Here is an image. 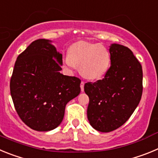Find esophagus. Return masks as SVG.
<instances>
[{"label": "esophagus", "mask_w": 158, "mask_h": 158, "mask_svg": "<svg viewBox=\"0 0 158 158\" xmlns=\"http://www.w3.org/2000/svg\"><path fill=\"white\" fill-rule=\"evenodd\" d=\"M84 85H85V82L84 81H81V91L83 92L84 91Z\"/></svg>", "instance_id": "esophagus-1"}]
</instances>
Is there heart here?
<instances>
[{"label": "heart", "instance_id": "b5f03b06", "mask_svg": "<svg viewBox=\"0 0 158 158\" xmlns=\"http://www.w3.org/2000/svg\"><path fill=\"white\" fill-rule=\"evenodd\" d=\"M109 50L100 43L79 42L69 47L64 64L69 68L79 67L81 74L89 80L104 76L111 65Z\"/></svg>", "mask_w": 158, "mask_h": 158}]
</instances>
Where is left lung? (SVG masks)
I'll return each instance as SVG.
<instances>
[{
  "label": "left lung",
  "mask_w": 158,
  "mask_h": 158,
  "mask_svg": "<svg viewBox=\"0 0 158 158\" xmlns=\"http://www.w3.org/2000/svg\"><path fill=\"white\" fill-rule=\"evenodd\" d=\"M111 66L102 80L85 85L89 97L87 116L96 131L110 132L123 125L133 114L142 94V69L128 47L110 46Z\"/></svg>",
  "instance_id": "8db88e82"
}]
</instances>
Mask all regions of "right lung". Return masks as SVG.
<instances>
[{"instance_id": "obj_1", "label": "right lung", "mask_w": 158, "mask_h": 158, "mask_svg": "<svg viewBox=\"0 0 158 158\" xmlns=\"http://www.w3.org/2000/svg\"><path fill=\"white\" fill-rule=\"evenodd\" d=\"M62 54L51 40L32 42L17 57L10 81L12 101L19 118L35 131L60 125L65 105L81 93V80L62 74Z\"/></svg>"}]
</instances>
